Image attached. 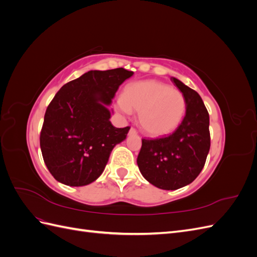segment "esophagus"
<instances>
[{
    "instance_id": "1",
    "label": "esophagus",
    "mask_w": 257,
    "mask_h": 257,
    "mask_svg": "<svg viewBox=\"0 0 257 257\" xmlns=\"http://www.w3.org/2000/svg\"><path fill=\"white\" fill-rule=\"evenodd\" d=\"M130 134H137V132H136V130L135 128H133V127H131L130 128Z\"/></svg>"
}]
</instances>
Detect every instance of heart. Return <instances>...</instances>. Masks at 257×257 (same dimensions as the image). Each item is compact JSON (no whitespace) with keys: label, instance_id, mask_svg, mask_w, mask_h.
I'll use <instances>...</instances> for the list:
<instances>
[{"label":"heart","instance_id":"obj_1","mask_svg":"<svg viewBox=\"0 0 257 257\" xmlns=\"http://www.w3.org/2000/svg\"><path fill=\"white\" fill-rule=\"evenodd\" d=\"M116 108L125 115L138 112V122L147 135L166 136L180 125L186 111L183 93L158 80L133 82L116 98Z\"/></svg>","mask_w":257,"mask_h":257}]
</instances>
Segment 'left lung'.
Returning a JSON list of instances; mask_svg holds the SVG:
<instances>
[{"label":"left lung","instance_id":"1","mask_svg":"<svg viewBox=\"0 0 257 257\" xmlns=\"http://www.w3.org/2000/svg\"><path fill=\"white\" fill-rule=\"evenodd\" d=\"M186 100L185 115L173 134L143 139L137 165L148 182L173 191L192 183L204 168L210 149L209 113L196 91L172 77Z\"/></svg>","mask_w":257,"mask_h":257}]
</instances>
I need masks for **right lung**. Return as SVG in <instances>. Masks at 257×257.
<instances>
[{"label": "right lung", "instance_id": "right-lung-1", "mask_svg": "<svg viewBox=\"0 0 257 257\" xmlns=\"http://www.w3.org/2000/svg\"><path fill=\"white\" fill-rule=\"evenodd\" d=\"M133 74L122 67L89 71L64 84L53 97L40 143L45 164L57 181L83 186L103 174L112 149L130 131L112 125L109 106Z\"/></svg>", "mask_w": 257, "mask_h": 257}]
</instances>
